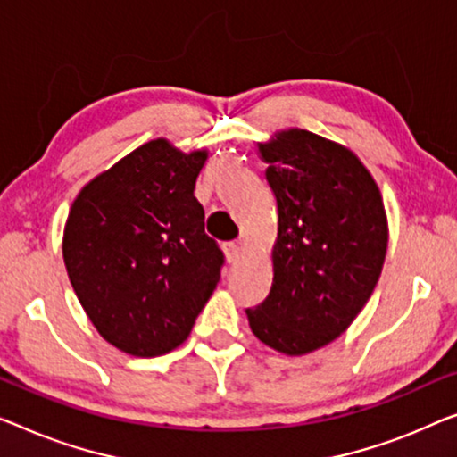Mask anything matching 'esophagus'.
<instances>
[{"instance_id": "esophagus-1", "label": "esophagus", "mask_w": 457, "mask_h": 457, "mask_svg": "<svg viewBox=\"0 0 457 457\" xmlns=\"http://www.w3.org/2000/svg\"><path fill=\"white\" fill-rule=\"evenodd\" d=\"M240 250H242V246L237 242H226V244H223V252H226L228 262H236L237 258H240Z\"/></svg>"}]
</instances>
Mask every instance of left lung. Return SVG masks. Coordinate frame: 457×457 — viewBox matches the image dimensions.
Segmentation results:
<instances>
[{"mask_svg": "<svg viewBox=\"0 0 457 457\" xmlns=\"http://www.w3.org/2000/svg\"><path fill=\"white\" fill-rule=\"evenodd\" d=\"M278 234L267 299L248 308L256 338L305 355L349 328L376 289L387 250L379 188L351 149L303 129L261 143Z\"/></svg>", "mask_w": 457, "mask_h": 457, "instance_id": "left-lung-1", "label": "left lung"}]
</instances>
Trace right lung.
Wrapping results in <instances>:
<instances>
[{
  "instance_id": "obj_1",
  "label": "right lung",
  "mask_w": 457,
  "mask_h": 457,
  "mask_svg": "<svg viewBox=\"0 0 457 457\" xmlns=\"http://www.w3.org/2000/svg\"><path fill=\"white\" fill-rule=\"evenodd\" d=\"M207 152L154 139L81 188L63 261L81 308L122 353L155 357L185 343L221 277L195 182Z\"/></svg>"
}]
</instances>
